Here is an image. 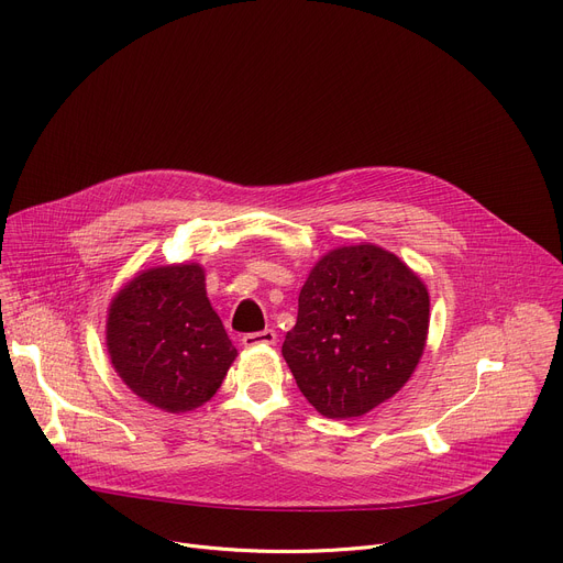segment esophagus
Instances as JSON below:
<instances>
[{"mask_svg":"<svg viewBox=\"0 0 563 563\" xmlns=\"http://www.w3.org/2000/svg\"><path fill=\"white\" fill-rule=\"evenodd\" d=\"M241 342L245 344V347H266V344H275L277 342V333L273 329H264V331H254V333H245L241 338Z\"/></svg>","mask_w":563,"mask_h":563,"instance_id":"1","label":"esophagus"}]
</instances>
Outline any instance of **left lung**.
<instances>
[{
    "instance_id": "1",
    "label": "left lung",
    "mask_w": 563,
    "mask_h": 563,
    "mask_svg": "<svg viewBox=\"0 0 563 563\" xmlns=\"http://www.w3.org/2000/svg\"><path fill=\"white\" fill-rule=\"evenodd\" d=\"M428 320V290L397 254L372 243L338 247L301 286L282 354L320 415L361 417L412 376Z\"/></svg>"
}]
</instances>
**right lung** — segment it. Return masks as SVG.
<instances>
[{"instance_id":"add662e5","label":"right lung","mask_w":563,"mask_h":563,"mask_svg":"<svg viewBox=\"0 0 563 563\" xmlns=\"http://www.w3.org/2000/svg\"><path fill=\"white\" fill-rule=\"evenodd\" d=\"M106 342L121 380L176 415L209 401L236 358L198 264L159 266L128 282L110 305Z\"/></svg>"}]
</instances>
